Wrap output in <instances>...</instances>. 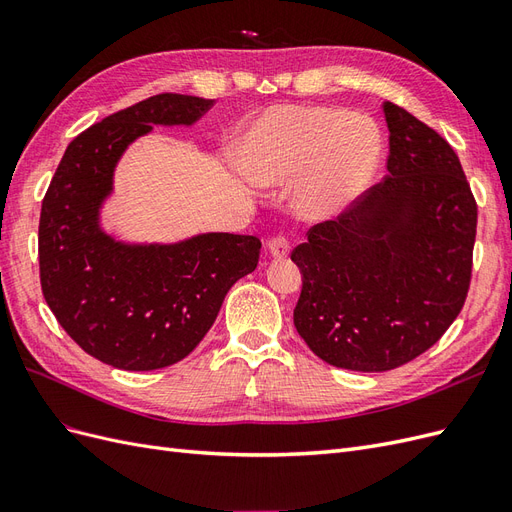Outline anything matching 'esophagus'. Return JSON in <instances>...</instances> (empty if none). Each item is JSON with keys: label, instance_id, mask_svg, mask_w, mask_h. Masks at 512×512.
<instances>
[{"label": "esophagus", "instance_id": "esophagus-1", "mask_svg": "<svg viewBox=\"0 0 512 512\" xmlns=\"http://www.w3.org/2000/svg\"><path fill=\"white\" fill-rule=\"evenodd\" d=\"M269 254L275 260H284L290 254V241L286 237H275L269 241Z\"/></svg>", "mask_w": 512, "mask_h": 512}]
</instances>
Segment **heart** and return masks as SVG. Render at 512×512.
Instances as JSON below:
<instances>
[{
    "instance_id": "obj_1",
    "label": "heart",
    "mask_w": 512,
    "mask_h": 512,
    "mask_svg": "<svg viewBox=\"0 0 512 512\" xmlns=\"http://www.w3.org/2000/svg\"><path fill=\"white\" fill-rule=\"evenodd\" d=\"M382 149V134L365 115L324 104H277L245 128L235 158L256 188L280 190L301 181V215L324 222L369 188Z\"/></svg>"
}]
</instances>
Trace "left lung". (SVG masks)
Here are the masks:
<instances>
[{"instance_id":"obj_1","label":"left lung","mask_w":512,"mask_h":512,"mask_svg":"<svg viewBox=\"0 0 512 512\" xmlns=\"http://www.w3.org/2000/svg\"><path fill=\"white\" fill-rule=\"evenodd\" d=\"M389 175L354 209L309 228L294 327L316 356L389 371L429 350L459 316L472 277L476 200L444 138L382 104Z\"/></svg>"}]
</instances>
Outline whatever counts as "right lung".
<instances>
[{"instance_id": "obj_1", "label": "right lung", "mask_w": 512, "mask_h": 512, "mask_svg": "<svg viewBox=\"0 0 512 512\" xmlns=\"http://www.w3.org/2000/svg\"><path fill=\"white\" fill-rule=\"evenodd\" d=\"M211 106L160 94L108 115L68 145L46 190L38 228L44 299L74 342L106 365L151 371L185 359L232 284L258 265L260 239L250 235L132 243L102 226L126 149L153 126H192Z\"/></svg>"}]
</instances>
